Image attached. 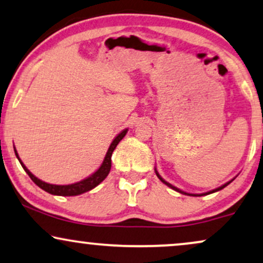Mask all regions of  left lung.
<instances>
[{"instance_id": "left-lung-1", "label": "left lung", "mask_w": 263, "mask_h": 263, "mask_svg": "<svg viewBox=\"0 0 263 263\" xmlns=\"http://www.w3.org/2000/svg\"><path fill=\"white\" fill-rule=\"evenodd\" d=\"M155 174H156V176H158L159 177V179H160V181L162 182V183H165L166 185H167V187H170V188H172L174 189V191H176V192H178V193H181V194H185V195H191V197H202V195H208V194H211V193H215V192H218V191H221V189H223L224 187H227V185L231 183V182H233L234 181V178L232 179V181H229V182H227V183H224L223 185H221V187H218V188H216V189H212V191H210V192H208V193H202V194H191V193H185V192H183V191H181V189H178V188H176L175 185H172L171 183H168V182H166L164 178L161 177L160 175H159V172L156 171V168H155Z\"/></svg>"}]
</instances>
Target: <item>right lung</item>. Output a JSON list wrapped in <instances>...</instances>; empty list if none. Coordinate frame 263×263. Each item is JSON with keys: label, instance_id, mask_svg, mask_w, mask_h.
Segmentation results:
<instances>
[{"label": "right lung", "instance_id": "right-lung-1", "mask_svg": "<svg viewBox=\"0 0 263 263\" xmlns=\"http://www.w3.org/2000/svg\"><path fill=\"white\" fill-rule=\"evenodd\" d=\"M128 129L126 128L124 131H121L120 134H119L116 137L114 138V141L111 142L110 147H109L107 154H105V158L104 160H103L101 167L98 168L97 171L93 172L91 176H88L87 178L82 179V181L80 182H76V183H72V184H65V185H58V184H51V183H46V182L41 181V179H39L36 176H34L30 172L28 168H26V166L23 164L21 158H19L18 153H16L15 148H14V153L16 155V158H18L19 162H21V165L23 166V168H24L26 174L29 175V177L32 179V182L36 185H39L40 188L43 189L45 192L49 193V194H53V195H62V197H74V195H79V194H82V193H86L88 191H91L95 187H97V185L103 182L107 177L109 171H110V167H111V154L112 152H114V149L116 148V145L119 144V142L121 141L122 138L125 137L126 134H127Z\"/></svg>", "mask_w": 263, "mask_h": 263}]
</instances>
